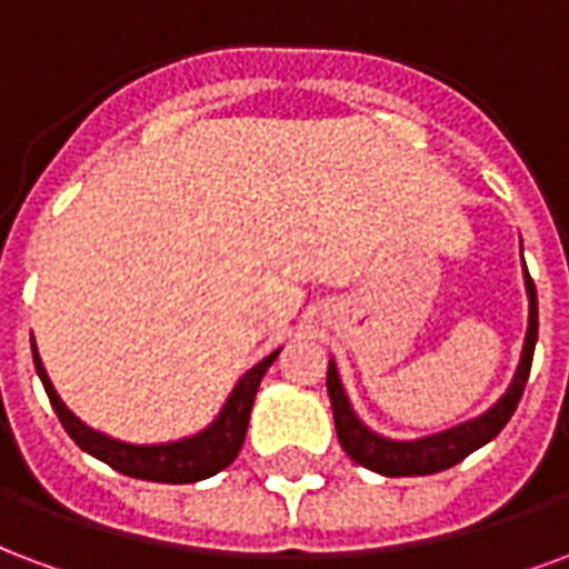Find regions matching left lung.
Wrapping results in <instances>:
<instances>
[{"label": "left lung", "instance_id": "left-lung-1", "mask_svg": "<svg viewBox=\"0 0 569 569\" xmlns=\"http://www.w3.org/2000/svg\"><path fill=\"white\" fill-rule=\"evenodd\" d=\"M525 286H528V298H531V319H528V338H525L521 365L516 370V377H512V386H509L507 395L488 413H482L473 422L449 428L443 435L422 437V440H413V443H398V440H386V437L368 431L356 419L352 407H349L335 361H328L326 386L343 452L352 461H359L361 467L382 473V477H428V473H440L446 467L465 461L473 449L486 446L488 440H495L500 435V428L509 422V416L516 413V407L521 401V391H525V382H528V373H531L533 343H537V289H533L528 268H525Z\"/></svg>", "mask_w": 569, "mask_h": 569}]
</instances>
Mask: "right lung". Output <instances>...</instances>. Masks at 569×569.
I'll return each mask as SVG.
<instances>
[{
	"label": "right lung",
	"mask_w": 569,
	"mask_h": 569,
	"mask_svg": "<svg viewBox=\"0 0 569 569\" xmlns=\"http://www.w3.org/2000/svg\"><path fill=\"white\" fill-rule=\"evenodd\" d=\"M280 356V349H273L268 359H262L256 368H250L241 377V382L234 386L229 395V401L222 407V413L217 416V422L204 428L201 435L178 440V443H162V446H132L111 440V437L92 431L87 425L71 413L69 407L60 401V395L53 391V382L48 380V370L41 365L32 343V359H36V370L44 391H48L53 410L60 416L62 428L69 431L74 443L81 446L83 452H90L92 458H99L113 470H120L126 477L132 479H147V482H199L213 473H220L222 467H229L238 452H241L243 437H247V425H250V410L256 401V391L262 382L264 370L271 368L273 359Z\"/></svg>",
	"instance_id": "right-lung-1"
}]
</instances>
